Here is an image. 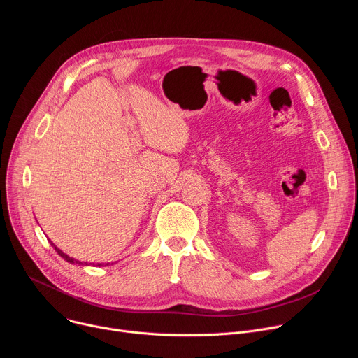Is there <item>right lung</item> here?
<instances>
[{
	"mask_svg": "<svg viewBox=\"0 0 358 358\" xmlns=\"http://www.w3.org/2000/svg\"><path fill=\"white\" fill-rule=\"evenodd\" d=\"M50 245H54V243H50ZM54 248H55V250L58 252V255H61V257L65 259V261H68V262H71V264H79V265H83L82 262H79V261H76V259H73V258H69L66 253H64L61 249H58L55 245H54ZM99 266H100V264H99Z\"/></svg>",
	"mask_w": 358,
	"mask_h": 358,
	"instance_id": "right-lung-1",
	"label": "right lung"
}]
</instances>
